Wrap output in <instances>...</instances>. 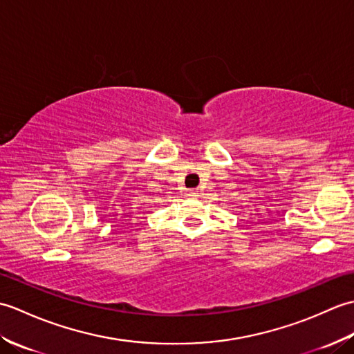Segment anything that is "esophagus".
Listing matches in <instances>:
<instances>
[{
  "instance_id": "esophagus-1",
  "label": "esophagus",
  "mask_w": 354,
  "mask_h": 354,
  "mask_svg": "<svg viewBox=\"0 0 354 354\" xmlns=\"http://www.w3.org/2000/svg\"><path fill=\"white\" fill-rule=\"evenodd\" d=\"M198 190H189L187 192V196H192V198H196L198 196Z\"/></svg>"
}]
</instances>
